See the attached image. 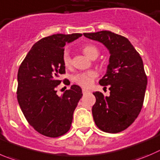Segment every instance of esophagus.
Instances as JSON below:
<instances>
[{"label":"esophagus","instance_id":"34e87169","mask_svg":"<svg viewBox=\"0 0 160 160\" xmlns=\"http://www.w3.org/2000/svg\"><path fill=\"white\" fill-rule=\"evenodd\" d=\"M87 92H89V91H88L87 89H82V93L83 94H86V93H87Z\"/></svg>","mask_w":160,"mask_h":160}]
</instances>
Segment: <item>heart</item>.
<instances>
[{
    "mask_svg": "<svg viewBox=\"0 0 160 160\" xmlns=\"http://www.w3.org/2000/svg\"><path fill=\"white\" fill-rule=\"evenodd\" d=\"M83 53L92 60H95L99 55V50L97 47L95 45L88 44L82 47ZM63 63L66 68H69L71 66V57L68 52H64L63 56ZM98 76V73L95 70H90V71H85L75 74L72 78V80L75 84L81 87L88 89L92 86L93 83L94 79Z\"/></svg>",
    "mask_w": 160,
    "mask_h": 160,
    "instance_id": "1",
    "label": "heart"
}]
</instances>
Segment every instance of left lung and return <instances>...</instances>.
<instances>
[{
    "label": "left lung",
    "mask_w": 160,
    "mask_h": 160,
    "mask_svg": "<svg viewBox=\"0 0 160 160\" xmlns=\"http://www.w3.org/2000/svg\"><path fill=\"white\" fill-rule=\"evenodd\" d=\"M83 35L104 44L111 55L107 72L99 82L100 86H108L110 95L93 92L94 122L102 131L119 133L134 122L142 108L148 82L142 59L123 36L108 30Z\"/></svg>",
    "instance_id": "left-lung-1"
}]
</instances>
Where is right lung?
I'll return each mask as SVG.
<instances>
[{
    "label": "right lung",
    "mask_w": 160,
    "mask_h": 160,
    "mask_svg": "<svg viewBox=\"0 0 160 160\" xmlns=\"http://www.w3.org/2000/svg\"><path fill=\"white\" fill-rule=\"evenodd\" d=\"M81 36L57 33L43 38L33 45L19 66L18 102L29 124L44 136L57 138L70 130L73 114L82 97L77 85L61 97L56 94L60 74H65V45Z\"/></svg>",
    "instance_id": "right-lung-1"
}]
</instances>
